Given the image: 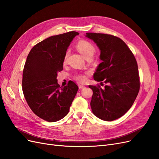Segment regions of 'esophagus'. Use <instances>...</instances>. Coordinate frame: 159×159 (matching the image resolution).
Instances as JSON below:
<instances>
[{"label": "esophagus", "mask_w": 159, "mask_h": 159, "mask_svg": "<svg viewBox=\"0 0 159 159\" xmlns=\"http://www.w3.org/2000/svg\"><path fill=\"white\" fill-rule=\"evenodd\" d=\"M78 87H79V89H80L85 88V86H84V85H79Z\"/></svg>", "instance_id": "esophagus-1"}]
</instances>
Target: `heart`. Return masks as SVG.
Returning a JSON list of instances; mask_svg holds the SVG:
<instances>
[{"instance_id": "heart-1", "label": "heart", "mask_w": 159, "mask_h": 159, "mask_svg": "<svg viewBox=\"0 0 159 159\" xmlns=\"http://www.w3.org/2000/svg\"><path fill=\"white\" fill-rule=\"evenodd\" d=\"M77 49L78 50V51L81 53L82 56L85 57V58H88L89 57H92L95 48V46L91 44V43L88 40H80L78 43H77ZM67 56H68V54H66L65 57H64V60H66L67 58ZM75 79L79 81V82L81 83H84L85 81L87 80V77H86L85 75L82 74H77L75 76Z\"/></svg>"}]
</instances>
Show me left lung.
Segmentation results:
<instances>
[{
  "label": "left lung",
  "mask_w": 159,
  "mask_h": 159,
  "mask_svg": "<svg viewBox=\"0 0 159 159\" xmlns=\"http://www.w3.org/2000/svg\"><path fill=\"white\" fill-rule=\"evenodd\" d=\"M100 50L102 61L93 78L107 85H89L93 90L90 105L93 113L103 121H113L131 107L140 89L135 57L121 38L106 34L86 33ZM103 83V82H101Z\"/></svg>",
  "instance_id": "left-lung-1"
}]
</instances>
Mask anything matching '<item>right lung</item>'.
<instances>
[{"mask_svg": "<svg viewBox=\"0 0 159 159\" xmlns=\"http://www.w3.org/2000/svg\"><path fill=\"white\" fill-rule=\"evenodd\" d=\"M74 31L52 36L38 43L27 56L22 74V91L26 102L37 116L56 122L68 113L78 92L74 81L62 87L57 84V73L63 70L66 51Z\"/></svg>", "mask_w": 159, "mask_h": 159, "instance_id": "add662e5", "label": "right lung"}]
</instances>
